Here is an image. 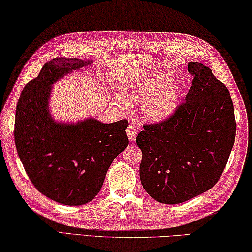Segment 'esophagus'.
<instances>
[{"label": "esophagus", "mask_w": 252, "mask_h": 252, "mask_svg": "<svg viewBox=\"0 0 252 252\" xmlns=\"http://www.w3.org/2000/svg\"><path fill=\"white\" fill-rule=\"evenodd\" d=\"M126 132H127L128 138H129V140L133 141V140L136 139L138 130H137V128H136L135 126H133V125H129V126H128L127 129H126Z\"/></svg>", "instance_id": "esophagus-1"}]
</instances>
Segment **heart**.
I'll use <instances>...</instances> for the list:
<instances>
[{
  "instance_id": "b5f03b06",
  "label": "heart",
  "mask_w": 252,
  "mask_h": 252,
  "mask_svg": "<svg viewBox=\"0 0 252 252\" xmlns=\"http://www.w3.org/2000/svg\"><path fill=\"white\" fill-rule=\"evenodd\" d=\"M169 81L168 76L158 75L155 78L135 79L121 84V90L131 103H145L149 100L145 107V116L152 122H158L171 115L177 105L179 88L176 85L167 86L154 96Z\"/></svg>"
}]
</instances>
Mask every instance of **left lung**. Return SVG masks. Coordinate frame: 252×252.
<instances>
[{
	"label": "left lung",
	"mask_w": 252,
	"mask_h": 252,
	"mask_svg": "<svg viewBox=\"0 0 252 252\" xmlns=\"http://www.w3.org/2000/svg\"><path fill=\"white\" fill-rule=\"evenodd\" d=\"M188 71L193 79L185 101L167 120L143 125L136 138L142 151V186L165 204L211 189L235 142L234 105L226 86L199 62H189Z\"/></svg>",
	"instance_id": "1"
}]
</instances>
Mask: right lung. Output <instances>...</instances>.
<instances>
[{"instance_id": "add662e5", "label": "right lung", "mask_w": 252, "mask_h": 252, "mask_svg": "<svg viewBox=\"0 0 252 252\" xmlns=\"http://www.w3.org/2000/svg\"><path fill=\"white\" fill-rule=\"evenodd\" d=\"M90 63L51 60L25 86L16 106L15 145L26 173L41 193L66 205L91 201L101 190L113 160L129 143L127 120L104 124L87 119L66 124L51 117L52 85Z\"/></svg>"}]
</instances>
